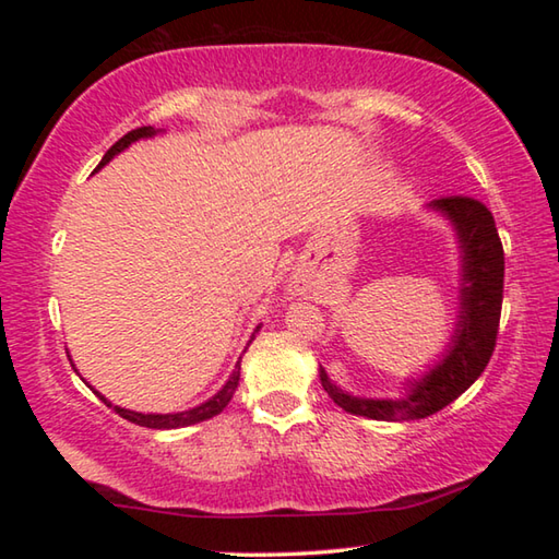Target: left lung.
Returning a JSON list of instances; mask_svg holds the SVG:
<instances>
[{
    "mask_svg": "<svg viewBox=\"0 0 559 559\" xmlns=\"http://www.w3.org/2000/svg\"><path fill=\"white\" fill-rule=\"evenodd\" d=\"M429 210L441 212L459 236L461 310L447 353L421 380L409 382L402 400H365L340 390L320 367V382L345 412L377 421H409L441 412L478 380L496 349L503 306V243L493 214L473 197H441Z\"/></svg>",
    "mask_w": 559,
    "mask_h": 559,
    "instance_id": "left-lung-1",
    "label": "left lung"
}]
</instances>
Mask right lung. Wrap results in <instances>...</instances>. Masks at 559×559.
<instances>
[{
    "mask_svg": "<svg viewBox=\"0 0 559 559\" xmlns=\"http://www.w3.org/2000/svg\"><path fill=\"white\" fill-rule=\"evenodd\" d=\"M155 128H150V126H143V128H135V130H130L128 135H122L116 145H112L106 155H103V159H100V165H98V169L103 167V165H108L112 157H116L118 153H122V150H126L130 143H135V140H140V138H153L155 135ZM259 333V328L253 330V335ZM253 335H251V340H253ZM239 377H241V357H239V362H236V367H234V372H231V377L229 380H226V384L222 386L219 392H216L212 400H206L204 404H200V406H194V409H187V412H177V414H143V412H130V409H122V406H112L106 396L103 394H98L103 402H106L108 406H112V409H116V414H120L122 419H128V421H132V424H138V427H147V429H179V427H192V424H200V421H206V419H212V416H216L219 414L226 404L231 402V396H234V392H236V386H239Z\"/></svg>",
    "mask_w": 559,
    "mask_h": 559,
    "instance_id": "1",
    "label": "right lung"
}]
</instances>
